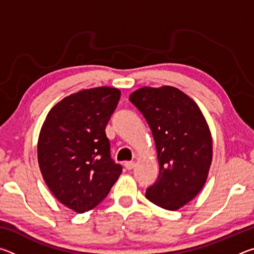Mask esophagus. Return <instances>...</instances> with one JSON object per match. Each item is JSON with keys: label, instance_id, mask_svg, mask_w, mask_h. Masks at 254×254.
I'll return each mask as SVG.
<instances>
[{"label": "esophagus", "instance_id": "obj_1", "mask_svg": "<svg viewBox=\"0 0 254 254\" xmlns=\"http://www.w3.org/2000/svg\"><path fill=\"white\" fill-rule=\"evenodd\" d=\"M134 165H135V163L133 162V161H127V162H124V167H126V168H127V170H131V169L134 168Z\"/></svg>", "mask_w": 254, "mask_h": 254}]
</instances>
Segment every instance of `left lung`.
<instances>
[{"label":"left lung","mask_w":254,"mask_h":254,"mask_svg":"<svg viewBox=\"0 0 254 254\" xmlns=\"http://www.w3.org/2000/svg\"><path fill=\"white\" fill-rule=\"evenodd\" d=\"M128 100L147 120L158 152L159 176L145 197L162 208L179 209L207 179L213 158L208 124L198 105L173 86L139 88Z\"/></svg>","instance_id":"left-lung-1"}]
</instances>
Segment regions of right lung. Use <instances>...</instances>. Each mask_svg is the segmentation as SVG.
Masks as SVG:
<instances>
[{"label": "right lung", "instance_id": "1", "mask_svg": "<svg viewBox=\"0 0 254 254\" xmlns=\"http://www.w3.org/2000/svg\"><path fill=\"white\" fill-rule=\"evenodd\" d=\"M121 92L95 87L71 94L49 111L38 140V162L47 186L76 213L93 209L122 173L110 154L105 127Z\"/></svg>", "mask_w": 254, "mask_h": 254}]
</instances>
